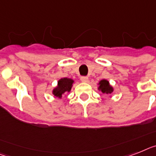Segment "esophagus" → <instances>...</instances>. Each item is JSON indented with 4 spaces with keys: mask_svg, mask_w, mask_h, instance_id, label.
I'll return each mask as SVG.
<instances>
[{
    "mask_svg": "<svg viewBox=\"0 0 156 156\" xmlns=\"http://www.w3.org/2000/svg\"><path fill=\"white\" fill-rule=\"evenodd\" d=\"M80 80L82 82H87L88 81V77L87 76H81Z\"/></svg>",
    "mask_w": 156,
    "mask_h": 156,
    "instance_id": "esophagus-1",
    "label": "esophagus"
}]
</instances>
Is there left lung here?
I'll return each instance as SVG.
<instances>
[{
	"label": "left lung",
	"instance_id": "left-lung-1",
	"mask_svg": "<svg viewBox=\"0 0 156 156\" xmlns=\"http://www.w3.org/2000/svg\"><path fill=\"white\" fill-rule=\"evenodd\" d=\"M99 89H100L102 91L103 93L109 94L112 93L113 92L112 87H111L110 84H109L108 81L105 80H103L100 82V87H99Z\"/></svg>",
	"mask_w": 156,
	"mask_h": 156
}]
</instances>
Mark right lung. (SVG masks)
<instances>
[{"instance_id":"add662e5","label":"right lung","mask_w":156,"mask_h":156,"mask_svg":"<svg viewBox=\"0 0 156 156\" xmlns=\"http://www.w3.org/2000/svg\"><path fill=\"white\" fill-rule=\"evenodd\" d=\"M73 80L69 78H63L58 81V86L53 90V94L55 96L61 98L63 94L66 92H70Z\"/></svg>"}]
</instances>
